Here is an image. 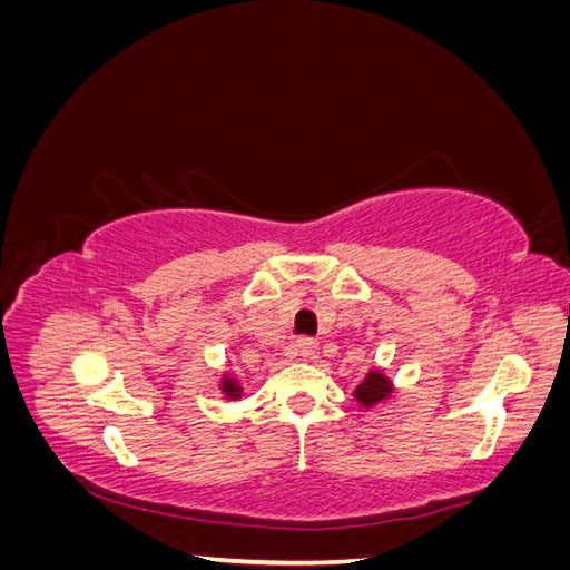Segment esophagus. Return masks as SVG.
I'll return each mask as SVG.
<instances>
[{"label":"esophagus","mask_w":570,"mask_h":570,"mask_svg":"<svg viewBox=\"0 0 570 570\" xmlns=\"http://www.w3.org/2000/svg\"><path fill=\"white\" fill-rule=\"evenodd\" d=\"M316 350H318V342H316L314 337H299V340H297V352H299V356L314 358V356H316Z\"/></svg>","instance_id":"1"}]
</instances>
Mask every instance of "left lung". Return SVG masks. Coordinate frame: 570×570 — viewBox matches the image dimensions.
I'll return each instance as SVG.
<instances>
[{
	"label": "left lung",
	"instance_id": "obj_1",
	"mask_svg": "<svg viewBox=\"0 0 570 570\" xmlns=\"http://www.w3.org/2000/svg\"><path fill=\"white\" fill-rule=\"evenodd\" d=\"M390 392H392V383L387 377L381 371H371L354 390V396L361 406H375L377 402L387 400Z\"/></svg>",
	"mask_w": 570,
	"mask_h": 570
}]
</instances>
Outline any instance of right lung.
I'll return each instance as SVG.
<instances>
[{"label": "right lung", "instance_id": "right-lung-1", "mask_svg": "<svg viewBox=\"0 0 570 570\" xmlns=\"http://www.w3.org/2000/svg\"><path fill=\"white\" fill-rule=\"evenodd\" d=\"M220 392L226 394L228 400H237V396H243V387H239V383L235 381V377H230V375H223Z\"/></svg>", "mask_w": 570, "mask_h": 570}]
</instances>
